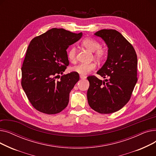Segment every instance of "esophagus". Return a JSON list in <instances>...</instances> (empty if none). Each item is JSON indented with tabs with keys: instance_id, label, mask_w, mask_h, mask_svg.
<instances>
[{
	"instance_id": "esophagus-1",
	"label": "esophagus",
	"mask_w": 156,
	"mask_h": 156,
	"mask_svg": "<svg viewBox=\"0 0 156 156\" xmlns=\"http://www.w3.org/2000/svg\"><path fill=\"white\" fill-rule=\"evenodd\" d=\"M80 78L81 79H85L87 77L85 76H84V75H80Z\"/></svg>"
}]
</instances>
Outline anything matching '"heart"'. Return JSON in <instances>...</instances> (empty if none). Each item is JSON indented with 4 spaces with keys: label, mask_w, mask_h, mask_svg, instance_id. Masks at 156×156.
<instances>
[{
    "label": "heart",
    "mask_w": 156,
    "mask_h": 156,
    "mask_svg": "<svg viewBox=\"0 0 156 156\" xmlns=\"http://www.w3.org/2000/svg\"><path fill=\"white\" fill-rule=\"evenodd\" d=\"M82 45L88 50L94 52L95 58L101 60L105 54V51L101 48V45L98 41L92 38H86L83 42ZM76 49L75 47H71L68 52V58L71 62H75L76 60ZM95 68L94 63H80L71 68L73 72L77 73L81 75H86Z\"/></svg>",
    "instance_id": "obj_1"
}]
</instances>
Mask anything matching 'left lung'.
Returning <instances> with one entry per match:
<instances>
[{
	"label": "left lung",
	"instance_id": "obj_1",
	"mask_svg": "<svg viewBox=\"0 0 156 156\" xmlns=\"http://www.w3.org/2000/svg\"><path fill=\"white\" fill-rule=\"evenodd\" d=\"M94 35L108 48L107 60L97 72L105 79L88 76L87 99L90 108L101 114L116 112L128 103L137 81V56L133 46L115 30H101Z\"/></svg>",
	"mask_w": 156,
	"mask_h": 156
}]
</instances>
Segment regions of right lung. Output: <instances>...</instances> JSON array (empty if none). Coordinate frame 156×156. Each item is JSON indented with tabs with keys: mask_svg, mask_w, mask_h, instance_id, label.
<instances>
[{
	"mask_svg": "<svg viewBox=\"0 0 156 156\" xmlns=\"http://www.w3.org/2000/svg\"><path fill=\"white\" fill-rule=\"evenodd\" d=\"M83 34L52 28L30 42L21 68V85L28 100L40 112L59 113L67 107L69 93L80 80L78 73L62 75L69 65L66 50Z\"/></svg>",
	"mask_w": 156,
	"mask_h": 156,
	"instance_id": "obj_1",
	"label": "right lung"
}]
</instances>
